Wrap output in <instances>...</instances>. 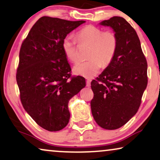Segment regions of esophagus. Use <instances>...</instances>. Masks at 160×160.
<instances>
[{
  "label": "esophagus",
  "instance_id": "esophagus-1",
  "mask_svg": "<svg viewBox=\"0 0 160 160\" xmlns=\"http://www.w3.org/2000/svg\"><path fill=\"white\" fill-rule=\"evenodd\" d=\"M91 80L90 79H88L87 80H86V86L87 87H90L91 86Z\"/></svg>",
  "mask_w": 160,
  "mask_h": 160
}]
</instances>
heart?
Instances as JSON below:
<instances>
[{"label":"heart","mask_w":160,"mask_h":160,"mask_svg":"<svg viewBox=\"0 0 160 160\" xmlns=\"http://www.w3.org/2000/svg\"><path fill=\"white\" fill-rule=\"evenodd\" d=\"M76 38L79 43L91 45L89 49V59L78 63L74 67L75 75L86 78L95 77L101 68L111 64L115 57L118 47V39L113 31H103L98 27L87 25L81 28L76 33ZM62 48L64 55L72 62L79 59L77 41L67 36L62 40Z\"/></svg>","instance_id":"heart-1"}]
</instances>
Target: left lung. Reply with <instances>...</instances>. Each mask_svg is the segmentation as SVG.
I'll list each match as a JSON object with an SVG mask.
<instances>
[{"label": "left lung", "instance_id": "left-lung-1", "mask_svg": "<svg viewBox=\"0 0 160 160\" xmlns=\"http://www.w3.org/2000/svg\"><path fill=\"white\" fill-rule=\"evenodd\" d=\"M100 24L113 29L118 47L111 64L91 82V112L100 127L115 130L138 112L147 86V62L136 30L124 18L113 17Z\"/></svg>", "mask_w": 160, "mask_h": 160}]
</instances>
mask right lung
<instances>
[{
  "label": "right lung",
  "mask_w": 160,
  "mask_h": 160,
  "mask_svg": "<svg viewBox=\"0 0 160 160\" xmlns=\"http://www.w3.org/2000/svg\"><path fill=\"white\" fill-rule=\"evenodd\" d=\"M85 21L42 17L22 42L17 82L25 111L40 127L58 131L68 124V103L85 86L81 76L72 77L62 48L67 34Z\"/></svg>",
  "instance_id": "obj_1"
}]
</instances>
